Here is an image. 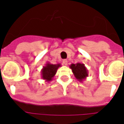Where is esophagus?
<instances>
[{"instance_id":"1","label":"esophagus","mask_w":124,"mask_h":124,"mask_svg":"<svg viewBox=\"0 0 124 124\" xmlns=\"http://www.w3.org/2000/svg\"><path fill=\"white\" fill-rule=\"evenodd\" d=\"M62 62H63V64H64V65H67V60H66V59H64V60H63Z\"/></svg>"}]
</instances>
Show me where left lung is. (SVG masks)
I'll return each mask as SVG.
<instances>
[{
  "mask_svg": "<svg viewBox=\"0 0 124 124\" xmlns=\"http://www.w3.org/2000/svg\"><path fill=\"white\" fill-rule=\"evenodd\" d=\"M70 68L71 69L75 78L79 81L83 82L88 76V70L84 64H72L70 65Z\"/></svg>",
  "mask_w": 124,
  "mask_h": 124,
  "instance_id": "obj_1",
  "label": "left lung"
}]
</instances>
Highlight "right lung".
Segmentation results:
<instances>
[{"label": "right lung", "instance_id": "obj_1", "mask_svg": "<svg viewBox=\"0 0 124 124\" xmlns=\"http://www.w3.org/2000/svg\"><path fill=\"white\" fill-rule=\"evenodd\" d=\"M60 67H61L60 64H52L50 62H47L41 70V78L49 83L53 79L54 76L57 73V69Z\"/></svg>", "mask_w": 124, "mask_h": 124}]
</instances>
